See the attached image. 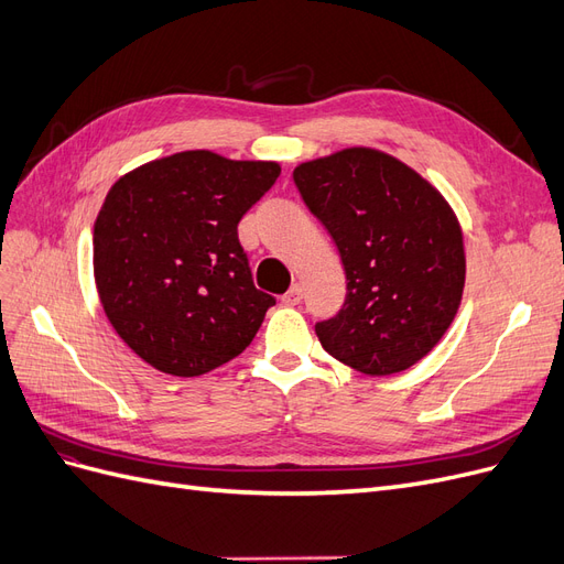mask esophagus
<instances>
[{
    "mask_svg": "<svg viewBox=\"0 0 564 564\" xmlns=\"http://www.w3.org/2000/svg\"><path fill=\"white\" fill-rule=\"evenodd\" d=\"M301 299H303V286H301V284H294V286L289 289V292L282 296V303H284V305H299Z\"/></svg>",
    "mask_w": 564,
    "mask_h": 564,
    "instance_id": "1",
    "label": "esophagus"
}]
</instances>
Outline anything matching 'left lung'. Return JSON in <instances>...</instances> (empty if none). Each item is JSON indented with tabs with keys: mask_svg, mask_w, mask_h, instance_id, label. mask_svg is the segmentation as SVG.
Segmentation results:
<instances>
[{
	"mask_svg": "<svg viewBox=\"0 0 564 564\" xmlns=\"http://www.w3.org/2000/svg\"><path fill=\"white\" fill-rule=\"evenodd\" d=\"M294 183L332 235L348 280L344 308L315 324L322 348L369 377L416 365L464 296V232L447 199L373 148L303 162Z\"/></svg>",
	"mask_w": 564,
	"mask_h": 564,
	"instance_id": "1",
	"label": "left lung"
}]
</instances>
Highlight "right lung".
Here are the masks:
<instances>
[{
  "instance_id": "1",
  "label": "right lung",
  "mask_w": 564,
  "mask_h": 564,
  "mask_svg": "<svg viewBox=\"0 0 564 564\" xmlns=\"http://www.w3.org/2000/svg\"><path fill=\"white\" fill-rule=\"evenodd\" d=\"M278 176V162L185 150L110 187L94 224V278L141 360L191 379L251 344L275 299L253 286L237 224Z\"/></svg>"
}]
</instances>
